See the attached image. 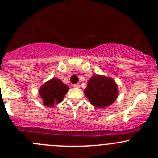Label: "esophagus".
<instances>
[{
  "label": "esophagus",
  "mask_w": 158,
  "mask_h": 158,
  "mask_svg": "<svg viewBox=\"0 0 158 158\" xmlns=\"http://www.w3.org/2000/svg\"><path fill=\"white\" fill-rule=\"evenodd\" d=\"M74 87H75V88H77V89L80 88V84H79V83H76V84H75V85H74Z\"/></svg>",
  "instance_id": "obj_1"
}]
</instances>
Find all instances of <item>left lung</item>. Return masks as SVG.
<instances>
[{"instance_id":"8db88e82","label":"left lung","mask_w":158,"mask_h":158,"mask_svg":"<svg viewBox=\"0 0 158 158\" xmlns=\"http://www.w3.org/2000/svg\"><path fill=\"white\" fill-rule=\"evenodd\" d=\"M84 93L92 106L102 109L115 101L118 95V87L112 78L94 75L89 79Z\"/></svg>"}]
</instances>
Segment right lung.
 Masks as SVG:
<instances>
[{
    "mask_svg": "<svg viewBox=\"0 0 158 158\" xmlns=\"http://www.w3.org/2000/svg\"><path fill=\"white\" fill-rule=\"evenodd\" d=\"M68 90L67 85L57 78H52L42 85L38 92L44 104L47 107H52L55 104L63 102Z\"/></svg>",
    "mask_w": 158,
    "mask_h": 158,
    "instance_id": "1",
    "label": "right lung"
}]
</instances>
